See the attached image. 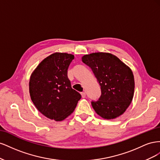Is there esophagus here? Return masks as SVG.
I'll return each mask as SVG.
<instances>
[{"mask_svg":"<svg viewBox=\"0 0 160 160\" xmlns=\"http://www.w3.org/2000/svg\"><path fill=\"white\" fill-rule=\"evenodd\" d=\"M81 97H82V98H85V97H86V94H85V92H81Z\"/></svg>","mask_w":160,"mask_h":160,"instance_id":"obj_1","label":"esophagus"}]
</instances>
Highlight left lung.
Returning <instances> with one entry per match:
<instances>
[{"mask_svg": "<svg viewBox=\"0 0 160 160\" xmlns=\"http://www.w3.org/2000/svg\"><path fill=\"white\" fill-rule=\"evenodd\" d=\"M82 61L91 69L101 87L100 98L91 101L95 112L106 119L122 115L133 98L135 82L131 69L108 52L85 55Z\"/></svg>", "mask_w": 160, "mask_h": 160, "instance_id": "obj_1", "label": "left lung"}]
</instances>
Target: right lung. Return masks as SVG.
<instances>
[{"mask_svg":"<svg viewBox=\"0 0 160 160\" xmlns=\"http://www.w3.org/2000/svg\"><path fill=\"white\" fill-rule=\"evenodd\" d=\"M74 55L55 52L46 57L32 72L29 81L31 99L47 118L62 121L75 110L81 95L72 89L67 70Z\"/></svg>","mask_w":160,"mask_h":160,"instance_id":"obj_1","label":"right lung"}]
</instances>
